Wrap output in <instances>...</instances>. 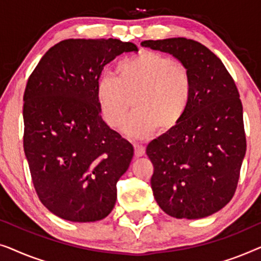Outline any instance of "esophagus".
I'll list each match as a JSON object with an SVG mask.
<instances>
[{
    "instance_id": "1",
    "label": "esophagus",
    "mask_w": 261,
    "mask_h": 261,
    "mask_svg": "<svg viewBox=\"0 0 261 261\" xmlns=\"http://www.w3.org/2000/svg\"><path fill=\"white\" fill-rule=\"evenodd\" d=\"M146 152V148L144 147L142 145H139V144H134V153H135V156H142L145 154Z\"/></svg>"
}]
</instances>
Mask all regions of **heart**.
<instances>
[{
    "instance_id": "heart-1",
    "label": "heart",
    "mask_w": 261,
    "mask_h": 261,
    "mask_svg": "<svg viewBox=\"0 0 261 261\" xmlns=\"http://www.w3.org/2000/svg\"><path fill=\"white\" fill-rule=\"evenodd\" d=\"M116 78L102 74L95 97L110 128L123 124L133 98L135 110L124 124L128 137L144 139L158 130H173L187 115L192 97L188 67L162 53L139 52L117 64Z\"/></svg>"
}]
</instances>
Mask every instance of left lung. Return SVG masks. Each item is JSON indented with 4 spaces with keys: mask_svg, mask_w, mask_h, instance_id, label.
<instances>
[{
    "mask_svg": "<svg viewBox=\"0 0 261 261\" xmlns=\"http://www.w3.org/2000/svg\"><path fill=\"white\" fill-rule=\"evenodd\" d=\"M188 67L192 97L183 121L149 142L151 187L160 208L176 219H202L222 209L237 190L246 154L242 103L220 58L187 38L145 40Z\"/></svg>",
    "mask_w": 261,
    "mask_h": 261,
    "instance_id": "obj_1",
    "label": "left lung"
}]
</instances>
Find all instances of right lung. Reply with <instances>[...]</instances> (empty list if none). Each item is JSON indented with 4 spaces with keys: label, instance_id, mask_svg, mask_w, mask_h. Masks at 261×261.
Returning <instances> with one entry per match:
<instances>
[{
    "label": "right lung",
    "instance_id": "obj_1",
    "mask_svg": "<svg viewBox=\"0 0 261 261\" xmlns=\"http://www.w3.org/2000/svg\"><path fill=\"white\" fill-rule=\"evenodd\" d=\"M123 52L119 39H67L45 53L23 94V149L40 202L60 219L94 222L116 202L134 148L102 120L95 97L103 67Z\"/></svg>",
    "mask_w": 261,
    "mask_h": 261
}]
</instances>
